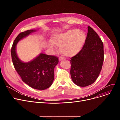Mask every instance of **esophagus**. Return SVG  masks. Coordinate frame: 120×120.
<instances>
[{
  "label": "esophagus",
  "instance_id": "1",
  "mask_svg": "<svg viewBox=\"0 0 120 120\" xmlns=\"http://www.w3.org/2000/svg\"><path fill=\"white\" fill-rule=\"evenodd\" d=\"M59 60H60V61H61V60H65V58L64 57H62V56H60V57H59Z\"/></svg>",
  "mask_w": 120,
  "mask_h": 120
}]
</instances>
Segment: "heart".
I'll return each mask as SVG.
<instances>
[{
	"label": "heart",
	"instance_id": "1",
	"mask_svg": "<svg viewBox=\"0 0 120 120\" xmlns=\"http://www.w3.org/2000/svg\"><path fill=\"white\" fill-rule=\"evenodd\" d=\"M86 40V35L80 30H71L63 33L55 35L52 41H50L48 45L53 49L56 45L60 47V51L63 54L72 57L77 54L82 48Z\"/></svg>",
	"mask_w": 120,
	"mask_h": 120
}]
</instances>
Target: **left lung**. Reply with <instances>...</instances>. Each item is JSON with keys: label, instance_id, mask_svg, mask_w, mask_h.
Listing matches in <instances>:
<instances>
[{"label": "left lung", "instance_id": "obj_1", "mask_svg": "<svg viewBox=\"0 0 120 120\" xmlns=\"http://www.w3.org/2000/svg\"><path fill=\"white\" fill-rule=\"evenodd\" d=\"M104 45L98 34L90 26L85 43L80 51L71 58V75L74 84L86 86L93 84L102 70Z\"/></svg>", "mask_w": 120, "mask_h": 120}]
</instances>
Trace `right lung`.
<instances>
[{
    "instance_id": "1",
    "label": "right lung",
    "mask_w": 120,
    "mask_h": 120,
    "mask_svg": "<svg viewBox=\"0 0 120 120\" xmlns=\"http://www.w3.org/2000/svg\"><path fill=\"white\" fill-rule=\"evenodd\" d=\"M34 31L27 30L17 35L11 48V59L15 68L24 82L34 89L44 90L52 84L54 68L59 62L58 57L41 53L33 61L23 63L19 59L16 52L17 42Z\"/></svg>"
}]
</instances>
